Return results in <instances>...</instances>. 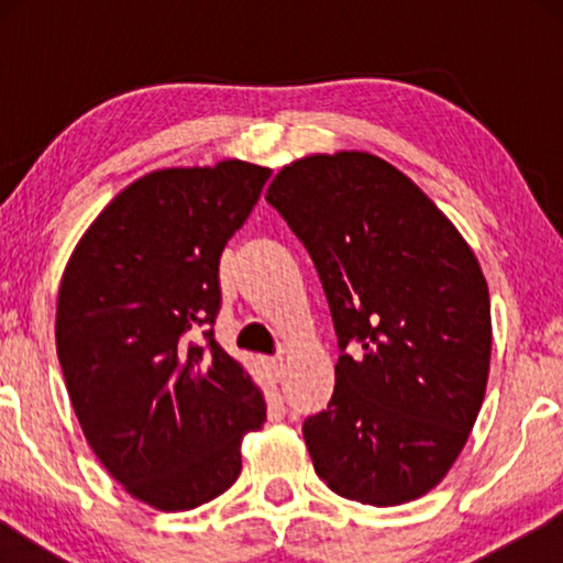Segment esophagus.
Segmentation results:
<instances>
[{
	"instance_id": "34e87169",
	"label": "esophagus",
	"mask_w": 563,
	"mask_h": 563,
	"mask_svg": "<svg viewBox=\"0 0 563 563\" xmlns=\"http://www.w3.org/2000/svg\"><path fill=\"white\" fill-rule=\"evenodd\" d=\"M266 372H268V376H272L274 382H279L282 374H284V358H279V356L266 358Z\"/></svg>"
}]
</instances>
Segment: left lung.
I'll return each instance as SVG.
<instances>
[{"label": "left lung", "instance_id": "8db88e82", "mask_svg": "<svg viewBox=\"0 0 563 563\" xmlns=\"http://www.w3.org/2000/svg\"><path fill=\"white\" fill-rule=\"evenodd\" d=\"M318 268L338 356L328 407L302 422L335 495H426L464 449L489 374V291L449 218L387 161L343 151L284 166L266 189Z\"/></svg>", "mask_w": 563, "mask_h": 563}]
</instances>
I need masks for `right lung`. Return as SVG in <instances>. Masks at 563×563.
I'll list each match as a JSON object with an SVG mask.
<instances>
[{
	"label": "right lung",
	"instance_id": "obj_1",
	"mask_svg": "<svg viewBox=\"0 0 563 563\" xmlns=\"http://www.w3.org/2000/svg\"><path fill=\"white\" fill-rule=\"evenodd\" d=\"M268 176L243 161L143 176L91 222L60 279L56 349L76 418L107 472L158 510L222 495L243 435L266 420L214 320L222 249Z\"/></svg>",
	"mask_w": 563,
	"mask_h": 563
}]
</instances>
